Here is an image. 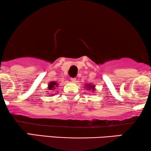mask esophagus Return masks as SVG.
<instances>
[{"label":"esophagus","mask_w":151,"mask_h":151,"mask_svg":"<svg viewBox=\"0 0 151 151\" xmlns=\"http://www.w3.org/2000/svg\"><path fill=\"white\" fill-rule=\"evenodd\" d=\"M71 81H73V82H76V78H71Z\"/></svg>","instance_id":"34e87169"}]
</instances>
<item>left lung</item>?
I'll use <instances>...</instances> for the list:
<instances>
[{"label": "left lung", "instance_id": "obj_1", "mask_svg": "<svg viewBox=\"0 0 151 151\" xmlns=\"http://www.w3.org/2000/svg\"><path fill=\"white\" fill-rule=\"evenodd\" d=\"M86 88H88V91H91V89H93L94 86H91V85H87V86H86Z\"/></svg>", "mask_w": 151, "mask_h": 151}]
</instances>
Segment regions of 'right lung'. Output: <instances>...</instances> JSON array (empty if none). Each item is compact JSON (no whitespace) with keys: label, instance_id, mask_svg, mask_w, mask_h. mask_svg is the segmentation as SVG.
<instances>
[{"label":"right lung","instance_id":"1","mask_svg":"<svg viewBox=\"0 0 151 151\" xmlns=\"http://www.w3.org/2000/svg\"><path fill=\"white\" fill-rule=\"evenodd\" d=\"M58 86L57 84H56V82H51L50 84H49V90H51V89H52V88L55 87V86Z\"/></svg>","mask_w":151,"mask_h":151}]
</instances>
